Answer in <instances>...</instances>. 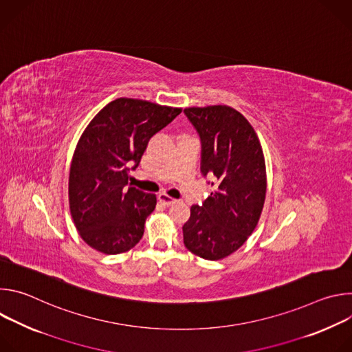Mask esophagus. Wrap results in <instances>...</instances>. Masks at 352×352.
Here are the masks:
<instances>
[{
	"label": "esophagus",
	"mask_w": 352,
	"mask_h": 352,
	"mask_svg": "<svg viewBox=\"0 0 352 352\" xmlns=\"http://www.w3.org/2000/svg\"><path fill=\"white\" fill-rule=\"evenodd\" d=\"M159 200H160V202L162 204H164L166 206H171V205H174L175 202H177V200L174 199V197H171V196H168L167 193H159Z\"/></svg>",
	"instance_id": "obj_1"
}]
</instances>
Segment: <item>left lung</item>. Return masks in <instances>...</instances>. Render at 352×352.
Returning <instances> with one entry per match:
<instances>
[{
    "label": "left lung",
    "mask_w": 352,
    "mask_h": 352,
    "mask_svg": "<svg viewBox=\"0 0 352 352\" xmlns=\"http://www.w3.org/2000/svg\"><path fill=\"white\" fill-rule=\"evenodd\" d=\"M202 142L200 171L216 189L193 205L184 224V243L199 258L220 261L254 232L266 197V164L259 138L248 120L228 106L184 110Z\"/></svg>",
    "instance_id": "left-lung-1"
}]
</instances>
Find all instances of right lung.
<instances>
[{
    "label": "right lung",
    "instance_id": "add662e5",
    "mask_svg": "<svg viewBox=\"0 0 352 352\" xmlns=\"http://www.w3.org/2000/svg\"><path fill=\"white\" fill-rule=\"evenodd\" d=\"M181 111L120 97L83 131L71 163L68 197L74 224L90 248L117 255L140 241L157 199L128 186L129 168L139 166L150 138Z\"/></svg>",
    "mask_w": 352,
    "mask_h": 352
}]
</instances>
